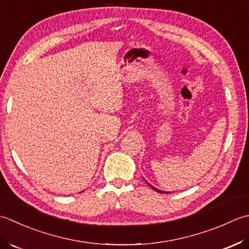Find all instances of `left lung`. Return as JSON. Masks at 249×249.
Wrapping results in <instances>:
<instances>
[{
  "label": "left lung",
  "mask_w": 249,
  "mask_h": 249,
  "mask_svg": "<svg viewBox=\"0 0 249 249\" xmlns=\"http://www.w3.org/2000/svg\"><path fill=\"white\" fill-rule=\"evenodd\" d=\"M146 184H147V185H148V186L150 187V188H153V189H154L155 191H157V192H160V194H163V192H164V191H161V190H159V189H157V188H155V187H154V186H151V185L149 184V182H147V181H146ZM164 194H165V192H164Z\"/></svg>",
  "instance_id": "8db88e82"
}]
</instances>
